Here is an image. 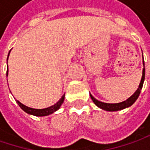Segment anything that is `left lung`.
<instances>
[{
	"label": "left lung",
	"mask_w": 150,
	"mask_h": 150,
	"mask_svg": "<svg viewBox=\"0 0 150 150\" xmlns=\"http://www.w3.org/2000/svg\"><path fill=\"white\" fill-rule=\"evenodd\" d=\"M144 59V58H143ZM143 64H144V69H143V75H142V79L140 81L139 88L137 89V91L134 92V94L132 95L128 99H127L126 101H122L119 103H106V102H102V101H98L96 98H94L92 96V95L90 93L91 98L95 103V105H96L98 108H101L105 111H108V112H115V111H119V110H122L124 108H128L130 106H132L134 104L135 101L138 99L139 96L140 94L141 89L143 87V84L144 81V77H145V69H144V61L143 60Z\"/></svg>",
	"instance_id": "1"
}]
</instances>
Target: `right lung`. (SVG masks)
<instances>
[{"label": "right lung", "mask_w": 150, "mask_h": 150, "mask_svg": "<svg viewBox=\"0 0 150 150\" xmlns=\"http://www.w3.org/2000/svg\"><path fill=\"white\" fill-rule=\"evenodd\" d=\"M10 54V52H9ZM8 54V56H9ZM7 59H8V57H7ZM8 75V66H7V71H6V76ZM64 95L62 96V97L59 99V101H58L57 103H55L54 105L49 107L47 108H43V109H35V108H28L25 105H23V103H21L20 101H16V103L19 105V107L23 109V111L27 113L30 114V115H33V116H36V117H43V116H48L49 114L54 113V112H56L57 110H59L60 106L62 105V103L64 102Z\"/></svg>", "instance_id": "1"}]
</instances>
